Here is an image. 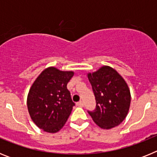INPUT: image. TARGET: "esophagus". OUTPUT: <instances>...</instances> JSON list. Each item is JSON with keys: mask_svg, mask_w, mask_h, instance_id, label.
<instances>
[{"mask_svg": "<svg viewBox=\"0 0 157 157\" xmlns=\"http://www.w3.org/2000/svg\"><path fill=\"white\" fill-rule=\"evenodd\" d=\"M76 105H77L78 106H79V107H83V106H84V104H83V102L82 101H78V102H77V103H76Z\"/></svg>", "mask_w": 157, "mask_h": 157, "instance_id": "1", "label": "esophagus"}]
</instances>
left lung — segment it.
<instances>
[{
  "instance_id": "obj_1",
  "label": "left lung",
  "mask_w": 157,
  "mask_h": 157,
  "mask_svg": "<svg viewBox=\"0 0 157 157\" xmlns=\"http://www.w3.org/2000/svg\"><path fill=\"white\" fill-rule=\"evenodd\" d=\"M96 100V109L88 111L101 128L111 129L120 125L128 113L130 92L128 86L116 70L104 66L88 74Z\"/></svg>"
}]
</instances>
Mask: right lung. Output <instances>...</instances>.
Instances as JSON below:
<instances>
[{"label":"right lung","mask_w":157,"mask_h":157,"mask_svg":"<svg viewBox=\"0 0 157 157\" xmlns=\"http://www.w3.org/2000/svg\"><path fill=\"white\" fill-rule=\"evenodd\" d=\"M73 75V71L50 67L33 83L27 96V108L30 118L40 129L56 133L64 126L75 105L67 88Z\"/></svg>","instance_id":"obj_1"}]
</instances>
